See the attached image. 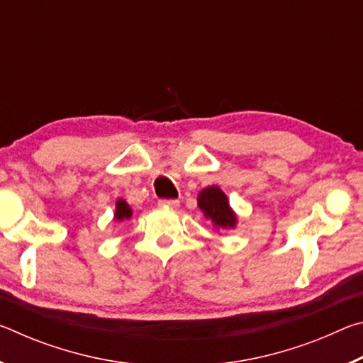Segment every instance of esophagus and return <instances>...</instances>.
I'll return each instance as SVG.
<instances>
[{
  "label": "esophagus",
  "mask_w": 363,
  "mask_h": 363,
  "mask_svg": "<svg viewBox=\"0 0 363 363\" xmlns=\"http://www.w3.org/2000/svg\"><path fill=\"white\" fill-rule=\"evenodd\" d=\"M158 205L163 208H171V210H176V208H179V200H160Z\"/></svg>",
  "instance_id": "34e87169"
}]
</instances>
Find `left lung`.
Here are the masks:
<instances>
[{
	"label": "left lung",
	"mask_w": 363,
	"mask_h": 363,
	"mask_svg": "<svg viewBox=\"0 0 363 363\" xmlns=\"http://www.w3.org/2000/svg\"><path fill=\"white\" fill-rule=\"evenodd\" d=\"M199 208L210 219L216 230L233 229L237 224L235 213L229 205L225 194L218 186H211L199 194Z\"/></svg>",
	"instance_id": "8db88e82"
}]
</instances>
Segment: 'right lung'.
<instances>
[{"mask_svg": "<svg viewBox=\"0 0 363 363\" xmlns=\"http://www.w3.org/2000/svg\"><path fill=\"white\" fill-rule=\"evenodd\" d=\"M133 216V210H131V206L126 203L125 200L123 199H120V200H116V208H115V220H126V219H130Z\"/></svg>", "mask_w": 363, "mask_h": 363, "instance_id": "right-lung-1", "label": "right lung"}]
</instances>
